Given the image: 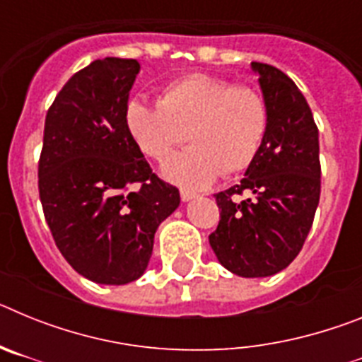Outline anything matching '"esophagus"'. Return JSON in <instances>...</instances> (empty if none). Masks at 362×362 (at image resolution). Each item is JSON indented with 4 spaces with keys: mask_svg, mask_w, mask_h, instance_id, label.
<instances>
[{
    "mask_svg": "<svg viewBox=\"0 0 362 362\" xmlns=\"http://www.w3.org/2000/svg\"><path fill=\"white\" fill-rule=\"evenodd\" d=\"M197 194H194V192L190 190H181V199L183 201H192V199H196Z\"/></svg>",
    "mask_w": 362,
    "mask_h": 362,
    "instance_id": "esophagus-1",
    "label": "esophagus"
}]
</instances>
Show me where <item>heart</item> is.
<instances>
[{"label":"heart","mask_w":362,"mask_h":362,"mask_svg":"<svg viewBox=\"0 0 362 362\" xmlns=\"http://www.w3.org/2000/svg\"><path fill=\"white\" fill-rule=\"evenodd\" d=\"M127 129L145 156L163 161L187 139L194 146L163 165L177 185L201 188L225 175L245 172L267 139V101L248 85H233L206 74L166 83L158 105L132 99L124 112Z\"/></svg>","instance_id":"1"}]
</instances>
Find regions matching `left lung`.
<instances>
[{
  "label": "left lung",
  "mask_w": 362,
  "mask_h": 362,
  "mask_svg": "<svg viewBox=\"0 0 362 362\" xmlns=\"http://www.w3.org/2000/svg\"><path fill=\"white\" fill-rule=\"evenodd\" d=\"M267 101V139L241 183L216 194L219 225L209 235L219 263L235 276L268 277L305 245L321 196L319 130L296 83L276 66L252 63ZM250 198L237 201L244 192Z\"/></svg>",
  "instance_id": "obj_1"
}]
</instances>
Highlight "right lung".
I'll list each match as a JSON object with an SVG mask.
<instances>
[{"mask_svg":"<svg viewBox=\"0 0 362 362\" xmlns=\"http://www.w3.org/2000/svg\"><path fill=\"white\" fill-rule=\"evenodd\" d=\"M139 63L105 57L65 83L45 117L37 188L66 263L99 284L146 270L179 190L153 174L124 121Z\"/></svg>","mask_w":362,"mask_h":362,"instance_id":"add662e5","label":"right lung"}]
</instances>
